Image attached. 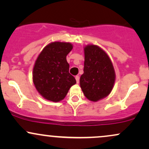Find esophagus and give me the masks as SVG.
<instances>
[{
	"label": "esophagus",
	"mask_w": 149,
	"mask_h": 149,
	"mask_svg": "<svg viewBox=\"0 0 149 149\" xmlns=\"http://www.w3.org/2000/svg\"><path fill=\"white\" fill-rule=\"evenodd\" d=\"M75 78H76V83H79V81H80V78H79V76H76V77H75Z\"/></svg>",
	"instance_id": "1"
}]
</instances>
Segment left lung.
Returning <instances> with one entry per match:
<instances>
[{"mask_svg":"<svg viewBox=\"0 0 149 149\" xmlns=\"http://www.w3.org/2000/svg\"><path fill=\"white\" fill-rule=\"evenodd\" d=\"M84 54V73L80 78V88L86 98L97 102L111 92L116 80L115 70L110 57L99 46H85Z\"/></svg>","mask_w":149,"mask_h":149,"instance_id":"left-lung-1","label":"left lung"}]
</instances>
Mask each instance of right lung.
<instances>
[{
	"mask_svg": "<svg viewBox=\"0 0 149 149\" xmlns=\"http://www.w3.org/2000/svg\"><path fill=\"white\" fill-rule=\"evenodd\" d=\"M73 49L72 44L52 42L44 47L36 60L33 81L37 91L45 100L60 102L67 95L76 80L69 72L66 56Z\"/></svg>",
	"mask_w": 149,
	"mask_h": 149,
	"instance_id": "right-lung-1",
	"label": "right lung"
}]
</instances>
